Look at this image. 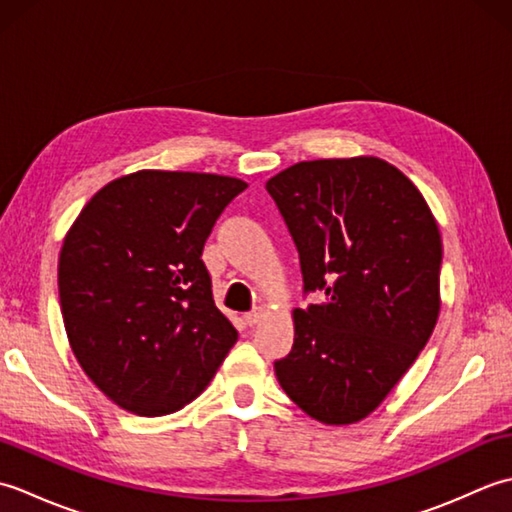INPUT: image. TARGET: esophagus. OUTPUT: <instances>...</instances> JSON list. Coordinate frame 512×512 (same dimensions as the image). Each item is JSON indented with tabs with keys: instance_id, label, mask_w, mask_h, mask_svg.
I'll return each mask as SVG.
<instances>
[{
	"instance_id": "1",
	"label": "esophagus",
	"mask_w": 512,
	"mask_h": 512,
	"mask_svg": "<svg viewBox=\"0 0 512 512\" xmlns=\"http://www.w3.org/2000/svg\"><path fill=\"white\" fill-rule=\"evenodd\" d=\"M262 317H264V312L257 308V310L246 312V314H244V321H246V325H250V328H253V325H257L259 321H262Z\"/></svg>"
}]
</instances>
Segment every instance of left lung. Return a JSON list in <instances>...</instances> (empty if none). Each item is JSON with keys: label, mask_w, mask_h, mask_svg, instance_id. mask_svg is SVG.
I'll list each match as a JSON object with an SVG mask.
<instances>
[{"label": "left lung", "mask_w": 512, "mask_h": 512, "mask_svg": "<svg viewBox=\"0 0 512 512\" xmlns=\"http://www.w3.org/2000/svg\"><path fill=\"white\" fill-rule=\"evenodd\" d=\"M266 191L297 246L303 295H323L295 310L279 385L314 420H363L436 328L438 224L411 180L378 158L299 162Z\"/></svg>", "instance_id": "left-lung-1"}]
</instances>
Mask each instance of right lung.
I'll list each match as a JSON object with an SVG mask.
<instances>
[{
    "instance_id": "right-lung-1",
    "label": "right lung",
    "mask_w": 512,
    "mask_h": 512,
    "mask_svg": "<svg viewBox=\"0 0 512 512\" xmlns=\"http://www.w3.org/2000/svg\"><path fill=\"white\" fill-rule=\"evenodd\" d=\"M244 189L213 173L136 171L105 184L65 235V332L83 372L118 407L138 416L182 409L235 345L202 250Z\"/></svg>"
}]
</instances>
